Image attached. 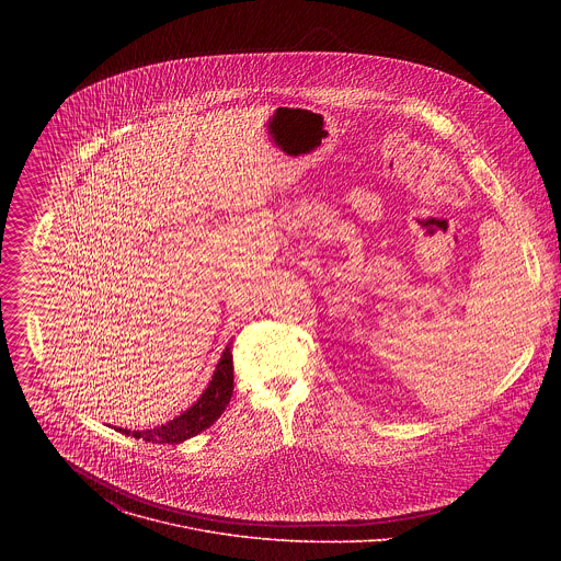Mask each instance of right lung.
Masks as SVG:
<instances>
[{
  "instance_id": "1",
  "label": "right lung",
  "mask_w": 561,
  "mask_h": 561,
  "mask_svg": "<svg viewBox=\"0 0 561 561\" xmlns=\"http://www.w3.org/2000/svg\"><path fill=\"white\" fill-rule=\"evenodd\" d=\"M231 396H233V352H231V343H229L216 365V371H214L207 389L187 410H183L179 416L165 421L163 425H158L153 430H142V432L118 430V432H123L127 436L131 434L147 443L179 445V443L201 434L209 425H214V421L229 405Z\"/></svg>"
}]
</instances>
